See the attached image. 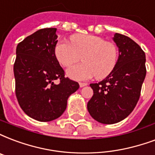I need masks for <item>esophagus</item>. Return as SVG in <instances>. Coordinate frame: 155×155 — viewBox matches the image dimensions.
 I'll list each match as a JSON object with an SVG mask.
<instances>
[{"instance_id":"obj_1","label":"esophagus","mask_w":155,"mask_h":155,"mask_svg":"<svg viewBox=\"0 0 155 155\" xmlns=\"http://www.w3.org/2000/svg\"><path fill=\"white\" fill-rule=\"evenodd\" d=\"M87 83H85V82H80L79 83V86H80V87H85V86H87Z\"/></svg>"}]
</instances>
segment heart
<instances>
[{"label": "heart", "mask_w": 155, "mask_h": 155, "mask_svg": "<svg viewBox=\"0 0 155 155\" xmlns=\"http://www.w3.org/2000/svg\"><path fill=\"white\" fill-rule=\"evenodd\" d=\"M57 60L64 67H69L82 57V64L67 70L69 78L86 81L94 76L104 78L114 69L117 61V48L114 43L90 34L72 36L70 43L58 41L54 47Z\"/></svg>", "instance_id": "obj_1"}]
</instances>
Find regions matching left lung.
Masks as SVG:
<instances>
[{"label": "left lung", "instance_id": "left-lung-1", "mask_svg": "<svg viewBox=\"0 0 155 155\" xmlns=\"http://www.w3.org/2000/svg\"><path fill=\"white\" fill-rule=\"evenodd\" d=\"M118 48L114 69L101 82L91 83L93 95L87 103L91 116L103 124L123 120L137 105L146 75L145 54L131 38L115 33Z\"/></svg>", "mask_w": 155, "mask_h": 155}]
</instances>
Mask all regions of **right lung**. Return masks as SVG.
<instances>
[{
	"mask_svg": "<svg viewBox=\"0 0 155 155\" xmlns=\"http://www.w3.org/2000/svg\"><path fill=\"white\" fill-rule=\"evenodd\" d=\"M57 29L38 30L18 43L14 64L15 94L21 109L40 122L60 117L68 97L79 88L78 82L64 78L54 54ZM59 80L60 83H54Z\"/></svg>",
	"mask_w": 155,
	"mask_h": 155,
	"instance_id": "add662e5",
	"label": "right lung"
}]
</instances>
